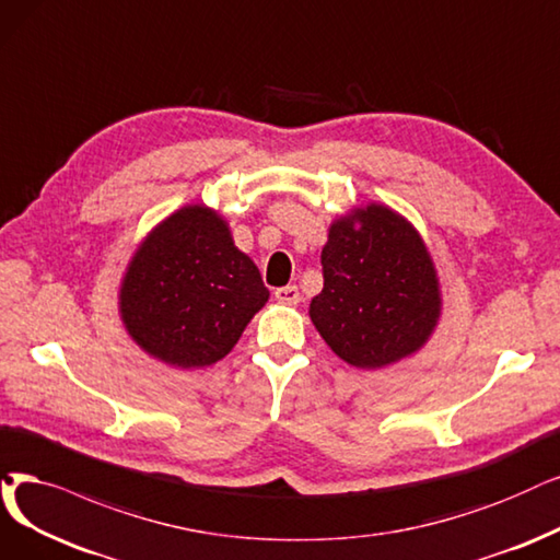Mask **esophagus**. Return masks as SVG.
Wrapping results in <instances>:
<instances>
[{
  "instance_id": "esophagus-1",
  "label": "esophagus",
  "mask_w": 560,
  "mask_h": 560,
  "mask_svg": "<svg viewBox=\"0 0 560 560\" xmlns=\"http://www.w3.org/2000/svg\"><path fill=\"white\" fill-rule=\"evenodd\" d=\"M276 299L284 305H296L301 301V292H299L296 284H287V287L276 289Z\"/></svg>"
}]
</instances>
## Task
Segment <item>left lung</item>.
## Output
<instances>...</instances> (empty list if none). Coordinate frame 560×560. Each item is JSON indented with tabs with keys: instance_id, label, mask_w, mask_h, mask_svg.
<instances>
[{
	"instance_id": "obj_1",
	"label": "left lung",
	"mask_w": 560,
	"mask_h": 560,
	"mask_svg": "<svg viewBox=\"0 0 560 560\" xmlns=\"http://www.w3.org/2000/svg\"><path fill=\"white\" fill-rule=\"evenodd\" d=\"M322 266L324 289L310 319L345 363L378 370L430 340L441 317L439 278L405 215L372 202L335 218Z\"/></svg>"
}]
</instances>
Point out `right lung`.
I'll return each mask as SVG.
<instances>
[{
    "label": "right lung",
    "instance_id": "obj_1",
    "mask_svg": "<svg viewBox=\"0 0 560 560\" xmlns=\"http://www.w3.org/2000/svg\"><path fill=\"white\" fill-rule=\"evenodd\" d=\"M266 301L259 268L234 245L228 220L205 205L159 222L119 287V315L130 338L182 370L225 358Z\"/></svg>",
    "mask_w": 560,
    "mask_h": 560
}]
</instances>
